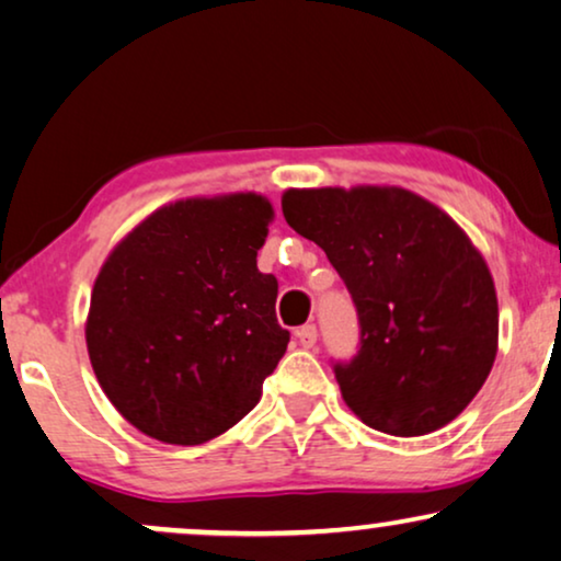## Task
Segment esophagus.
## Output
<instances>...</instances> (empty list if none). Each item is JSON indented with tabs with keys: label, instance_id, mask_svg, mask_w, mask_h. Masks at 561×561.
I'll return each instance as SVG.
<instances>
[{
	"label": "esophagus",
	"instance_id": "obj_1",
	"mask_svg": "<svg viewBox=\"0 0 561 561\" xmlns=\"http://www.w3.org/2000/svg\"><path fill=\"white\" fill-rule=\"evenodd\" d=\"M297 341H300L302 348H312L318 343V328L316 325H302L300 331H297Z\"/></svg>",
	"mask_w": 561,
	"mask_h": 561
}]
</instances>
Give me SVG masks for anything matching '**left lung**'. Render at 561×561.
<instances>
[{"label": "left lung", "instance_id": "8db88e82", "mask_svg": "<svg viewBox=\"0 0 561 561\" xmlns=\"http://www.w3.org/2000/svg\"><path fill=\"white\" fill-rule=\"evenodd\" d=\"M282 213L356 305L362 346L333 367L343 402L390 436L451 423L497 354L495 282L465 230L402 186L287 190Z\"/></svg>", "mask_w": 561, "mask_h": 561}]
</instances>
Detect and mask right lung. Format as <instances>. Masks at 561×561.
I'll use <instances>...</instances> for the list:
<instances>
[{"label": "right lung", "mask_w": 561, "mask_h": 561, "mask_svg": "<svg viewBox=\"0 0 561 561\" xmlns=\"http://www.w3.org/2000/svg\"><path fill=\"white\" fill-rule=\"evenodd\" d=\"M272 220L256 192L176 199L104 259L89 362L117 413L156 442L197 446L233 428L285 356L276 279L256 266Z\"/></svg>", "instance_id": "1"}]
</instances>
